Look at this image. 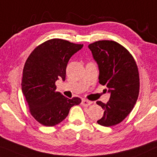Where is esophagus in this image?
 <instances>
[{"instance_id":"obj_1","label":"esophagus","mask_w":157,"mask_h":157,"mask_svg":"<svg viewBox=\"0 0 157 157\" xmlns=\"http://www.w3.org/2000/svg\"><path fill=\"white\" fill-rule=\"evenodd\" d=\"M81 104H82V106L87 107V106H88V105H91L92 101H88V100H87V99H82V102H81Z\"/></svg>"}]
</instances>
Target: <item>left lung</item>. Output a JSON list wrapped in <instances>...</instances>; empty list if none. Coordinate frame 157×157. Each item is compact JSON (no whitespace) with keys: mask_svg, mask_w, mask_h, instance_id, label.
<instances>
[{"mask_svg":"<svg viewBox=\"0 0 157 157\" xmlns=\"http://www.w3.org/2000/svg\"><path fill=\"white\" fill-rule=\"evenodd\" d=\"M99 66V82L106 86L110 97L106 104L97 101L105 109L97 121L99 125L118 124L132 110L139 95V71L132 54L114 41H97L88 45Z\"/></svg>","mask_w":157,"mask_h":157,"instance_id":"8db88e82","label":"left lung"}]
</instances>
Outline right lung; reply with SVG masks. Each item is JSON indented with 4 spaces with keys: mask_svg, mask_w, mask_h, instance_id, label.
<instances>
[{
    "mask_svg": "<svg viewBox=\"0 0 157 157\" xmlns=\"http://www.w3.org/2000/svg\"><path fill=\"white\" fill-rule=\"evenodd\" d=\"M60 39H52L36 47L23 68L22 91L31 116L46 126H53L67 118L69 109L78 105V97L68 99L56 91V82L66 80L69 59L82 48Z\"/></svg>",
    "mask_w": 157,
    "mask_h": 157,
    "instance_id": "1",
    "label": "right lung"
}]
</instances>
